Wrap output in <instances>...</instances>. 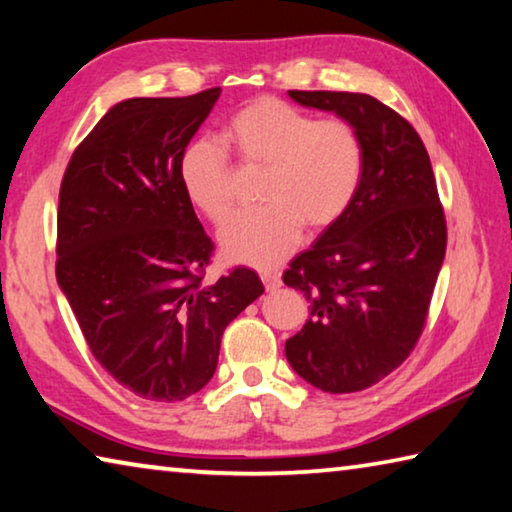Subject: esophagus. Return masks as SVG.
I'll return each mask as SVG.
<instances>
[{
    "instance_id": "esophagus-1",
    "label": "esophagus",
    "mask_w": 512,
    "mask_h": 512,
    "mask_svg": "<svg viewBox=\"0 0 512 512\" xmlns=\"http://www.w3.org/2000/svg\"><path fill=\"white\" fill-rule=\"evenodd\" d=\"M262 282H264V289L268 291V293H273V291H277L282 287V280H280V275H275V273H268V271H264L262 273Z\"/></svg>"
}]
</instances>
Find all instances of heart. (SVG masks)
I'll return each mask as SVG.
<instances>
[{"label":"heart","mask_w":512,"mask_h":512,"mask_svg":"<svg viewBox=\"0 0 512 512\" xmlns=\"http://www.w3.org/2000/svg\"><path fill=\"white\" fill-rule=\"evenodd\" d=\"M225 135L246 164L268 167L262 210L241 212L221 230L230 262L282 264L302 241L305 223L329 228L348 210L363 176V144L350 121L314 119L275 97H259L230 119ZM185 194L212 223L232 212V164L223 146L201 137L178 162Z\"/></svg>","instance_id":"obj_1"}]
</instances>
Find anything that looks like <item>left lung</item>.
Returning <instances> with one entry per match:
<instances>
[{
	"mask_svg": "<svg viewBox=\"0 0 512 512\" xmlns=\"http://www.w3.org/2000/svg\"><path fill=\"white\" fill-rule=\"evenodd\" d=\"M289 97L357 128L363 176L341 219L282 275L311 305L284 352L307 384L357 393L391 375L420 339L445 259V214L429 153L395 110L357 92Z\"/></svg>",
	"mask_w": 512,
	"mask_h": 512,
	"instance_id": "8db88e82",
	"label": "left lung"
}]
</instances>
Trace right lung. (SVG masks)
<instances>
[{"mask_svg": "<svg viewBox=\"0 0 512 512\" xmlns=\"http://www.w3.org/2000/svg\"><path fill=\"white\" fill-rule=\"evenodd\" d=\"M219 97L212 88L115 103L60 185L58 287L94 359L142 400L201 391L223 329L264 293L241 266L203 280L214 246L180 185V155Z\"/></svg>", "mask_w": 512, "mask_h": 512, "instance_id": "1", "label": "right lung"}]
</instances>
